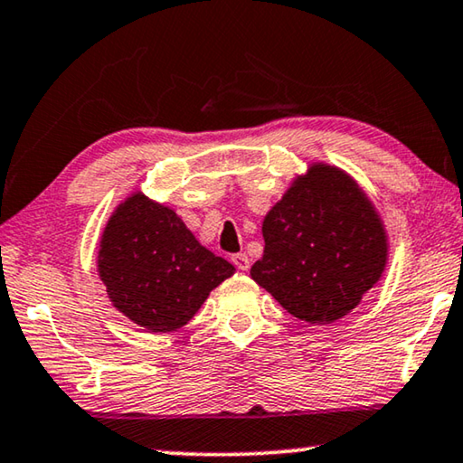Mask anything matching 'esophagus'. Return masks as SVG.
<instances>
[{"label": "esophagus", "mask_w": 463, "mask_h": 463, "mask_svg": "<svg viewBox=\"0 0 463 463\" xmlns=\"http://www.w3.org/2000/svg\"><path fill=\"white\" fill-rule=\"evenodd\" d=\"M232 264L243 272L250 270V258H247V253H234L232 255Z\"/></svg>", "instance_id": "34e87169"}]
</instances>
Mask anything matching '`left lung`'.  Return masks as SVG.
I'll return each instance as SVG.
<instances>
[{
	"mask_svg": "<svg viewBox=\"0 0 463 463\" xmlns=\"http://www.w3.org/2000/svg\"><path fill=\"white\" fill-rule=\"evenodd\" d=\"M264 255L251 279L309 324L347 316L386 264L374 205L339 168L316 164L264 218Z\"/></svg>",
	"mask_w": 463,
	"mask_h": 463,
	"instance_id": "8db88e82",
	"label": "left lung"
}]
</instances>
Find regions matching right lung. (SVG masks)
Wrapping results in <instances>:
<instances>
[{"label": "right lung", "mask_w": 463, "mask_h": 463, "mask_svg": "<svg viewBox=\"0 0 463 463\" xmlns=\"http://www.w3.org/2000/svg\"><path fill=\"white\" fill-rule=\"evenodd\" d=\"M98 264L114 307L151 333L184 326L212 288L234 274L175 212L141 193L109 218Z\"/></svg>", "instance_id": "obj_1"}]
</instances>
